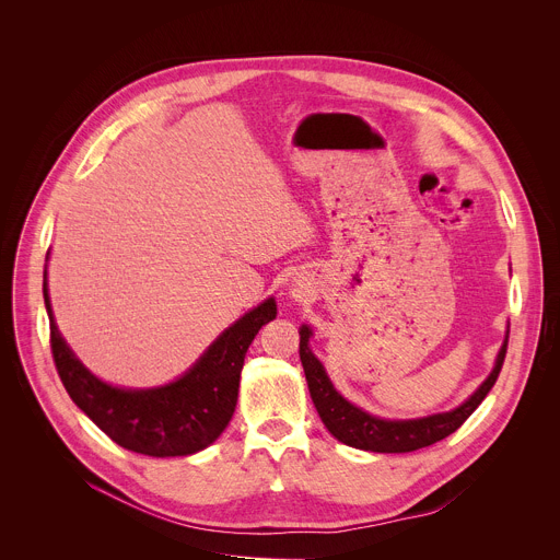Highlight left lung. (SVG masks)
<instances>
[{
	"label": "left lung",
	"instance_id": "left-lung-1",
	"mask_svg": "<svg viewBox=\"0 0 560 560\" xmlns=\"http://www.w3.org/2000/svg\"><path fill=\"white\" fill-rule=\"evenodd\" d=\"M310 335H312L310 328L303 326L299 332V337H301L299 357L303 363L305 381H307L310 396H312L318 417H322V421L326 423L330 434L335 439H339L341 443L357 447V450L383 452V454L415 452V450L434 445L436 441H443L445 436L456 432L469 419V415L483 404V398L494 387V383L501 374L505 354H508V339H505L492 374L483 381L481 387H478L467 398L460 408H456L452 412L425 417V419H415V421H385V419H378V417H372V415L359 410L357 406L346 401V398L335 389L324 365L318 363V359L307 348Z\"/></svg>",
	"mask_w": 560,
	"mask_h": 560
}]
</instances>
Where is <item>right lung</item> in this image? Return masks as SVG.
<instances>
[{"mask_svg":"<svg viewBox=\"0 0 560 560\" xmlns=\"http://www.w3.org/2000/svg\"><path fill=\"white\" fill-rule=\"evenodd\" d=\"M44 303L52 361L74 406L117 445L156 458L188 456L217 441L232 419L246 352L261 326L277 316L275 299H268L230 326L179 381L154 389H121L93 376L66 346L46 281Z\"/></svg>","mask_w":560,"mask_h":560,"instance_id":"right-lung-1","label":"right lung"}]
</instances>
